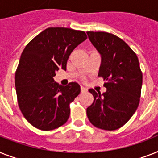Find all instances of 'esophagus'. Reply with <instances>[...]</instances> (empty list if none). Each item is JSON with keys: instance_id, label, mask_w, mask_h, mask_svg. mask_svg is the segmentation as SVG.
I'll return each instance as SVG.
<instances>
[{"instance_id": "obj_1", "label": "esophagus", "mask_w": 158, "mask_h": 158, "mask_svg": "<svg viewBox=\"0 0 158 158\" xmlns=\"http://www.w3.org/2000/svg\"><path fill=\"white\" fill-rule=\"evenodd\" d=\"M81 90L82 93H85V92H87V91H88V89H87L85 87L82 86L81 85Z\"/></svg>"}]
</instances>
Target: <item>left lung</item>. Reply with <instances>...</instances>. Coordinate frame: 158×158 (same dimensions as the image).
<instances>
[{"mask_svg":"<svg viewBox=\"0 0 158 158\" xmlns=\"http://www.w3.org/2000/svg\"><path fill=\"white\" fill-rule=\"evenodd\" d=\"M102 57L98 76L106 82L105 93L90 89L94 102L86 109L90 123L98 128L113 131L127 123L140 102L142 76L137 56L116 35L107 32H87Z\"/></svg>","mask_w":158,"mask_h":158,"instance_id":"left-lung-1","label":"left lung"}]
</instances>
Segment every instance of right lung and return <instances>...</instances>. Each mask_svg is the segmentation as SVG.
I'll return each instance as SVG.
<instances>
[{
	"instance_id": "obj_1",
	"label": "right lung",
	"mask_w": 158,
	"mask_h": 158,
	"mask_svg": "<svg viewBox=\"0 0 158 158\" xmlns=\"http://www.w3.org/2000/svg\"><path fill=\"white\" fill-rule=\"evenodd\" d=\"M86 39L84 31L49 27L24 48L15 73L17 98L23 116L36 128L50 131L69 119L81 87L77 82L60 85L53 77L60 69L66 70L72 52Z\"/></svg>"
}]
</instances>
